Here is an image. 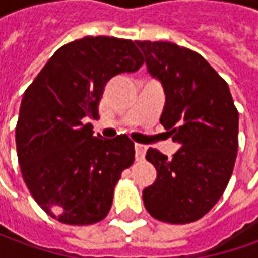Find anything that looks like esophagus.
<instances>
[{"label":"esophagus","instance_id":"esophagus-1","mask_svg":"<svg viewBox=\"0 0 258 258\" xmlns=\"http://www.w3.org/2000/svg\"><path fill=\"white\" fill-rule=\"evenodd\" d=\"M146 154V146L145 145H135V155H136V161H142Z\"/></svg>","mask_w":258,"mask_h":258}]
</instances>
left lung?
<instances>
[{
  "instance_id": "left-lung-1",
  "label": "left lung",
  "mask_w": 258,
  "mask_h": 258,
  "mask_svg": "<svg viewBox=\"0 0 258 258\" xmlns=\"http://www.w3.org/2000/svg\"><path fill=\"white\" fill-rule=\"evenodd\" d=\"M165 93L161 123L181 145L171 159L149 148L156 179L142 192L154 218L186 224L208 213L227 188L238 149V112L228 85L203 55L168 41H136Z\"/></svg>"
}]
</instances>
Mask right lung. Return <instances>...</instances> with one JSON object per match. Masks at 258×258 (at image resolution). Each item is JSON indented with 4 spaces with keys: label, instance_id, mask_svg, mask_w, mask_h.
Here are the masks:
<instances>
[{
    "label": "right lung",
    "instance_id": "right-lung-1",
    "mask_svg": "<svg viewBox=\"0 0 258 258\" xmlns=\"http://www.w3.org/2000/svg\"><path fill=\"white\" fill-rule=\"evenodd\" d=\"M144 64L131 40L85 37L58 48L25 90L15 127L27 188L60 223L89 225L107 215L122 171L135 159L124 136H93L106 83Z\"/></svg>",
    "mask_w": 258,
    "mask_h": 258
}]
</instances>
